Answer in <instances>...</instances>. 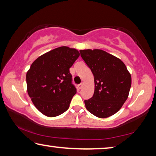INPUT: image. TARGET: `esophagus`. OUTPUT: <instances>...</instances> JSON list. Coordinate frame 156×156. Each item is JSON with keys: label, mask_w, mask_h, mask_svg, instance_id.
I'll return each mask as SVG.
<instances>
[{"label": "esophagus", "mask_w": 156, "mask_h": 156, "mask_svg": "<svg viewBox=\"0 0 156 156\" xmlns=\"http://www.w3.org/2000/svg\"><path fill=\"white\" fill-rule=\"evenodd\" d=\"M83 83L79 84L78 85V88L79 89H82V87H83Z\"/></svg>", "instance_id": "obj_1"}]
</instances>
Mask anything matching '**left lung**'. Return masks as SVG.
I'll use <instances>...</instances> for the list:
<instances>
[{
  "mask_svg": "<svg viewBox=\"0 0 156 156\" xmlns=\"http://www.w3.org/2000/svg\"><path fill=\"white\" fill-rule=\"evenodd\" d=\"M82 58L94 76L92 98L84 100L89 112L105 118L120 109L129 96L131 77L122 60L100 49L80 50Z\"/></svg>",
  "mask_w": 156,
  "mask_h": 156,
  "instance_id": "1",
  "label": "left lung"
}]
</instances>
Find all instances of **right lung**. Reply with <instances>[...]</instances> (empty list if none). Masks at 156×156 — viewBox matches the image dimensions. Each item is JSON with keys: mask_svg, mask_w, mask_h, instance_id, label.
<instances>
[{"mask_svg": "<svg viewBox=\"0 0 156 156\" xmlns=\"http://www.w3.org/2000/svg\"><path fill=\"white\" fill-rule=\"evenodd\" d=\"M79 56L78 50L60 47L42 55L31 64L26 75L27 92L43 114L55 117L69 109L76 93L69 68Z\"/></svg>", "mask_w": 156, "mask_h": 156, "instance_id": "1", "label": "right lung"}]
</instances>
